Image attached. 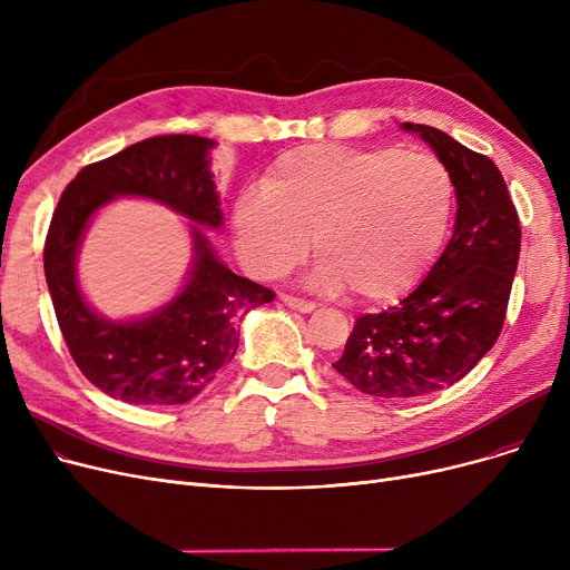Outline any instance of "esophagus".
Wrapping results in <instances>:
<instances>
[{"label": "esophagus", "mask_w": 570, "mask_h": 570, "mask_svg": "<svg viewBox=\"0 0 570 570\" xmlns=\"http://www.w3.org/2000/svg\"><path fill=\"white\" fill-rule=\"evenodd\" d=\"M282 303H284L286 307H291V309L303 312V314H309V312H314V309H316V303H312V301H305V297H295V295H288V293H282Z\"/></svg>", "instance_id": "34e87169"}]
</instances>
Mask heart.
I'll return each instance as SVG.
<instances>
[{
  "label": "heart",
  "instance_id": "heart-1",
  "mask_svg": "<svg viewBox=\"0 0 570 570\" xmlns=\"http://www.w3.org/2000/svg\"><path fill=\"white\" fill-rule=\"evenodd\" d=\"M453 213V177L425 153L307 145L284 153L265 183L237 196V252L258 277L301 263L309 235L314 284L393 301L439 252Z\"/></svg>",
  "mask_w": 570,
  "mask_h": 570
}]
</instances>
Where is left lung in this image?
Instances as JSON below:
<instances>
[{
  "instance_id": "obj_1",
  "label": "left lung",
  "mask_w": 570,
  "mask_h": 570,
  "mask_svg": "<svg viewBox=\"0 0 570 570\" xmlns=\"http://www.w3.org/2000/svg\"><path fill=\"white\" fill-rule=\"evenodd\" d=\"M453 177V237L404 301L357 316L333 367L365 395L421 397L466 376L494 346L520 258V217L494 161L448 134L404 122Z\"/></svg>"
}]
</instances>
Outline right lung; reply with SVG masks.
Instances as JSON below:
<instances>
[{
  "label": "right lung",
  "instance_id": "1",
  "mask_svg": "<svg viewBox=\"0 0 570 570\" xmlns=\"http://www.w3.org/2000/svg\"><path fill=\"white\" fill-rule=\"evenodd\" d=\"M215 145L187 134L129 145L85 166L52 213L43 269L59 331L85 379L115 400L147 406L189 402L233 361L237 318L275 301V291L230 273L198 226H191L196 254L189 282L153 316L101 318L78 288L82 233L97 209L117 196L153 198L200 226H222L224 213L209 170Z\"/></svg>",
  "mask_w": 570,
  "mask_h": 570
}]
</instances>
